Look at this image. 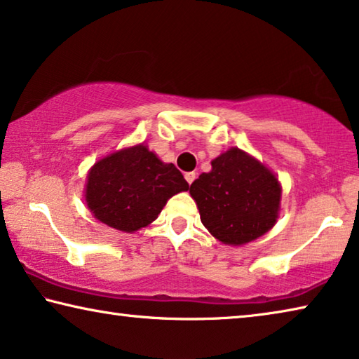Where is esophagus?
Listing matches in <instances>:
<instances>
[{"instance_id": "esophagus-1", "label": "esophagus", "mask_w": 359, "mask_h": 359, "mask_svg": "<svg viewBox=\"0 0 359 359\" xmlns=\"http://www.w3.org/2000/svg\"><path fill=\"white\" fill-rule=\"evenodd\" d=\"M184 178H186L187 183L192 184V183H194V180H196V173H194V172H187V173L184 175Z\"/></svg>"}]
</instances>
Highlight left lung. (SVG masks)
<instances>
[{"label":"left lung","instance_id":"left-lung-1","mask_svg":"<svg viewBox=\"0 0 359 359\" xmlns=\"http://www.w3.org/2000/svg\"><path fill=\"white\" fill-rule=\"evenodd\" d=\"M202 224L221 243L242 246L262 237L280 215L281 184L272 170L238 148L211 161L189 189Z\"/></svg>","mask_w":359,"mask_h":359}]
</instances>
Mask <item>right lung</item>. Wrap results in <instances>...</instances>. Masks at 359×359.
<instances>
[{"mask_svg":"<svg viewBox=\"0 0 359 359\" xmlns=\"http://www.w3.org/2000/svg\"><path fill=\"white\" fill-rule=\"evenodd\" d=\"M189 189L183 173L144 143L104 156L87 173L86 203L93 218L133 233L157 219L168 198Z\"/></svg>","mask_w":359,"mask_h":359,"instance_id":"1","label":"right lung"}]
</instances>
